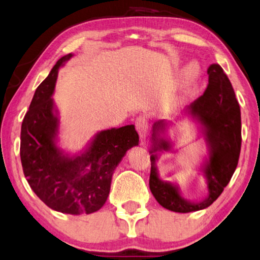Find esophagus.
Returning a JSON list of instances; mask_svg holds the SVG:
<instances>
[{
  "label": "esophagus",
  "mask_w": 260,
  "mask_h": 260,
  "mask_svg": "<svg viewBox=\"0 0 260 260\" xmlns=\"http://www.w3.org/2000/svg\"><path fill=\"white\" fill-rule=\"evenodd\" d=\"M135 127H137L139 135H140L141 138H145L146 135L148 134V127H149V121L147 116L145 115L138 116L137 120H135Z\"/></svg>",
  "instance_id": "1"
}]
</instances>
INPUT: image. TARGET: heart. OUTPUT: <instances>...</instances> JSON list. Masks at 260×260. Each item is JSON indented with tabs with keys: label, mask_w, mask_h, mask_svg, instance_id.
<instances>
[{
	"label": "heart",
	"mask_w": 260,
	"mask_h": 260,
	"mask_svg": "<svg viewBox=\"0 0 260 260\" xmlns=\"http://www.w3.org/2000/svg\"><path fill=\"white\" fill-rule=\"evenodd\" d=\"M199 72H200V68L197 63H191L187 67V69H186V74H187L189 79L197 78V76L199 75Z\"/></svg>",
	"instance_id": "heart-1"
}]
</instances>
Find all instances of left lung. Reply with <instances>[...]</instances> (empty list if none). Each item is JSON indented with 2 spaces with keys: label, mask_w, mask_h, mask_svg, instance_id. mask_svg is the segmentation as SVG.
I'll list each match as a JSON object with an SVG mask.
<instances>
[{
  "label": "left lung",
  "mask_w": 260,
  "mask_h": 260,
  "mask_svg": "<svg viewBox=\"0 0 260 260\" xmlns=\"http://www.w3.org/2000/svg\"><path fill=\"white\" fill-rule=\"evenodd\" d=\"M207 74L206 90L188 106L189 113L197 116L204 125L210 147V158L204 166V175L208 186L207 198L200 203L186 202L174 185L160 180L155 168L156 156L151 155L149 188L152 194L162 207L179 213L199 211L213 204L231 180L240 155L241 118L235 90L219 64H211ZM160 127L164 128L162 122H156L153 127L152 140L154 146L151 153L170 148L167 141L158 139Z\"/></svg>",
  "instance_id": "left-lung-1"
}]
</instances>
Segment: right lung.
I'll list each match as a JSON object with an SVG mask.
<instances>
[{"label":"right lung","instance_id":"right-lung-1","mask_svg":"<svg viewBox=\"0 0 260 260\" xmlns=\"http://www.w3.org/2000/svg\"><path fill=\"white\" fill-rule=\"evenodd\" d=\"M56 62L45 81L36 88L21 127L20 155L29 186L47 206L68 214L93 213L104 206L111 189L112 175L139 135L134 125L102 131L85 154L69 158L55 145L58 120L53 99L60 66Z\"/></svg>","mask_w":260,"mask_h":260}]
</instances>
